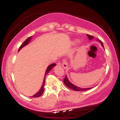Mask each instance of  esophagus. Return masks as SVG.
<instances>
[{"mask_svg":"<svg viewBox=\"0 0 120 120\" xmlns=\"http://www.w3.org/2000/svg\"><path fill=\"white\" fill-rule=\"evenodd\" d=\"M62 66L64 67V69H67L68 68V63H67V61H66L65 59H63V61H62Z\"/></svg>","mask_w":120,"mask_h":120,"instance_id":"34e87169","label":"esophagus"}]
</instances>
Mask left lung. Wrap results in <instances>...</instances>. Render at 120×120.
I'll return each mask as SVG.
<instances>
[{
    "label": "left lung",
    "instance_id": "8db88e82",
    "mask_svg": "<svg viewBox=\"0 0 120 120\" xmlns=\"http://www.w3.org/2000/svg\"><path fill=\"white\" fill-rule=\"evenodd\" d=\"M87 36L88 37V38H89V39L90 40H91L93 39V36H92V35H89V34H87ZM99 42H100V43L101 44V46H103V47L104 48V46H103V44L101 41H99V40H98ZM64 83L65 85H66L67 87H68L69 88H70V89H71V90H73L74 91H86V90H90V89H91L92 87H89V88H80L79 87H77L76 86H75V85H74L73 84H72L71 83V82H69V81L68 80V78H67V75H65V77L64 78Z\"/></svg>",
    "mask_w": 120,
    "mask_h": 120
}]
</instances>
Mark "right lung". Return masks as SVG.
<instances>
[{"instance_id":"obj_1","label":"right lung","mask_w":120,"mask_h":120,"mask_svg":"<svg viewBox=\"0 0 120 120\" xmlns=\"http://www.w3.org/2000/svg\"><path fill=\"white\" fill-rule=\"evenodd\" d=\"M31 37H29L28 38H27V39L24 41V42L22 44L21 46L20 47V48H19V51H20V49H22V48L24 47V46H26V45H27V44L29 43V42H30V39H31ZM55 65H56V64L53 63V64H52L49 65V67H48V68H47V70H46V73H45V78H44L43 82V84H42V87H41V89H40L39 91L38 92V93H37L35 95H34L33 96H31V97H32V98H37V97H39L40 96L42 95V94L43 93V92H44V89H45L44 87H45V77H46L47 74L49 73V71H50L52 69V68H53V67H54Z\"/></svg>"}]
</instances>
